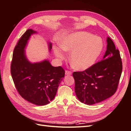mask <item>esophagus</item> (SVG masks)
I'll return each mask as SVG.
<instances>
[{"mask_svg": "<svg viewBox=\"0 0 131 131\" xmlns=\"http://www.w3.org/2000/svg\"><path fill=\"white\" fill-rule=\"evenodd\" d=\"M65 75H72V72L70 71H69V70H66Z\"/></svg>", "mask_w": 131, "mask_h": 131, "instance_id": "1", "label": "esophagus"}]
</instances>
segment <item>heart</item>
I'll return each mask as SVG.
<instances>
[{
    "instance_id": "1",
    "label": "heart",
    "mask_w": 131,
    "mask_h": 131,
    "mask_svg": "<svg viewBox=\"0 0 131 131\" xmlns=\"http://www.w3.org/2000/svg\"><path fill=\"white\" fill-rule=\"evenodd\" d=\"M60 47L55 46L53 51L60 60L65 59V51L71 52L70 61L74 68L85 70L96 62L103 48L102 39L86 31L75 32L62 37Z\"/></svg>"
}]
</instances>
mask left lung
<instances>
[{"instance_id":"8db88e82","label":"left lung","mask_w":131,"mask_h":131,"mask_svg":"<svg viewBox=\"0 0 131 131\" xmlns=\"http://www.w3.org/2000/svg\"><path fill=\"white\" fill-rule=\"evenodd\" d=\"M107 42V50L101 61L85 71L73 72L76 95L86 105H93L110 97L118 88L122 60L119 50L109 37Z\"/></svg>"}]
</instances>
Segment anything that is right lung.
Instances as JSON below:
<instances>
[{
	"mask_svg": "<svg viewBox=\"0 0 131 131\" xmlns=\"http://www.w3.org/2000/svg\"><path fill=\"white\" fill-rule=\"evenodd\" d=\"M36 31L28 29L14 49L10 72L15 88L23 99L38 106H43L54 99L65 70L53 67L48 60L32 63L25 56L24 49L30 36ZM51 43H49L50 51Z\"/></svg>",
	"mask_w": 131,
	"mask_h": 131,
	"instance_id": "1",
	"label": "right lung"
}]
</instances>
